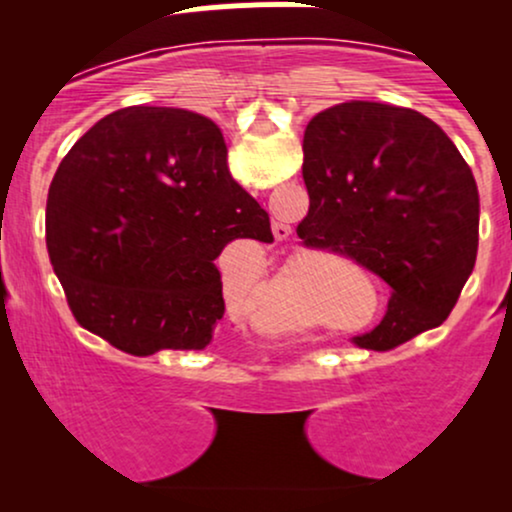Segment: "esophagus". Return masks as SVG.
<instances>
[{
    "mask_svg": "<svg viewBox=\"0 0 512 512\" xmlns=\"http://www.w3.org/2000/svg\"><path fill=\"white\" fill-rule=\"evenodd\" d=\"M272 231H274L276 240H286L291 236V226H286V223H274Z\"/></svg>",
    "mask_w": 512,
    "mask_h": 512,
    "instance_id": "esophagus-1",
    "label": "esophagus"
}]
</instances>
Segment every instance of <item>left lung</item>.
I'll list each match as a JSON object with an SVG mask.
<instances>
[{
    "mask_svg": "<svg viewBox=\"0 0 512 512\" xmlns=\"http://www.w3.org/2000/svg\"><path fill=\"white\" fill-rule=\"evenodd\" d=\"M308 216L296 233L378 274L392 289L361 349L387 351L448 320L479 248V190L448 134L426 115L349 101L305 127Z\"/></svg>",
    "mask_w": 512,
    "mask_h": 512,
    "instance_id": "left-lung-1",
    "label": "left lung"
}]
</instances>
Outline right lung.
Masks as SVG:
<instances>
[{
    "instance_id": "right-lung-1",
    "label": "right lung",
    "mask_w": 512,
    "mask_h": 512,
    "mask_svg": "<svg viewBox=\"0 0 512 512\" xmlns=\"http://www.w3.org/2000/svg\"><path fill=\"white\" fill-rule=\"evenodd\" d=\"M226 154L209 117L151 105L105 115L69 149L45 223L84 330L132 356L211 342L226 310L214 260L236 238L274 240Z\"/></svg>"
}]
</instances>
